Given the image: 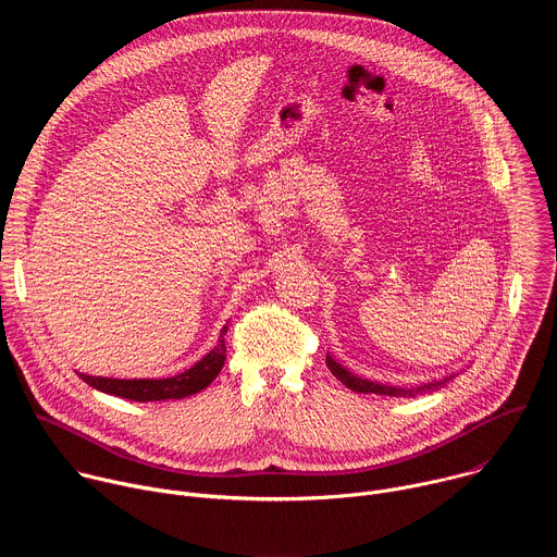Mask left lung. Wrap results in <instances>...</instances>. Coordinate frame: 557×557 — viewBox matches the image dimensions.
Here are the masks:
<instances>
[{"label": "left lung", "mask_w": 557, "mask_h": 557, "mask_svg": "<svg viewBox=\"0 0 557 557\" xmlns=\"http://www.w3.org/2000/svg\"><path fill=\"white\" fill-rule=\"evenodd\" d=\"M326 363L331 368V372L350 389L355 392H363V394H381V396H417V394H425V392H434L438 387H443L447 381H451L456 374H447L443 379H434L428 383H419V385H389V383H381V381H372L366 376L355 374L352 370H348L344 363H339L331 352L326 355Z\"/></svg>", "instance_id": "1"}]
</instances>
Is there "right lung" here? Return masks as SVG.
<instances>
[{
	"label": "right lung",
	"instance_id": "obj_1",
	"mask_svg": "<svg viewBox=\"0 0 557 557\" xmlns=\"http://www.w3.org/2000/svg\"><path fill=\"white\" fill-rule=\"evenodd\" d=\"M226 329L228 326L224 324L220 331L218 344L198 363H194L185 372L168 376V379H112V376H95V374H84V372H76V374L82 376L88 385H92L95 389H101V392L114 394V396H123V399L138 401V404L185 399V396L205 389L220 374L224 359H226V346H224Z\"/></svg>",
	"mask_w": 557,
	"mask_h": 557
}]
</instances>
